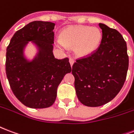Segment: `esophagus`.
Returning a JSON list of instances; mask_svg holds the SVG:
<instances>
[{
  "mask_svg": "<svg viewBox=\"0 0 134 134\" xmlns=\"http://www.w3.org/2000/svg\"><path fill=\"white\" fill-rule=\"evenodd\" d=\"M69 63H70L71 67H72V65H73V64L74 63V59H72V58H69Z\"/></svg>",
  "mask_w": 134,
  "mask_h": 134,
  "instance_id": "1",
  "label": "esophagus"
}]
</instances>
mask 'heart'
<instances>
[{
    "mask_svg": "<svg viewBox=\"0 0 134 134\" xmlns=\"http://www.w3.org/2000/svg\"><path fill=\"white\" fill-rule=\"evenodd\" d=\"M102 34L96 27L87 26H71L60 34V40L57 41L58 47L74 46V52L78 57H86L96 51L100 46Z\"/></svg>",
    "mask_w": 134,
    "mask_h": 134,
    "instance_id": "obj_1",
    "label": "heart"
}]
</instances>
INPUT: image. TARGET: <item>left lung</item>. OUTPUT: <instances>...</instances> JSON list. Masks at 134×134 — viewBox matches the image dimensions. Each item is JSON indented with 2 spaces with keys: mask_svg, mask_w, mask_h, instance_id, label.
Here are the masks:
<instances>
[{
  "mask_svg": "<svg viewBox=\"0 0 134 134\" xmlns=\"http://www.w3.org/2000/svg\"><path fill=\"white\" fill-rule=\"evenodd\" d=\"M98 48L72 66L74 87L79 100L88 107L108 103L120 91L129 68L126 43L118 31L102 23Z\"/></svg>",
  "mask_w": 134,
  "mask_h": 134,
  "instance_id": "obj_1",
  "label": "left lung"
}]
</instances>
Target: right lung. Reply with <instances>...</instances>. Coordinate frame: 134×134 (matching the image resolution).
I'll return each mask as SVG.
<instances>
[{
    "instance_id": "1",
    "label": "right lung",
    "mask_w": 134,
    "mask_h": 134,
    "mask_svg": "<svg viewBox=\"0 0 134 134\" xmlns=\"http://www.w3.org/2000/svg\"><path fill=\"white\" fill-rule=\"evenodd\" d=\"M55 24L34 21L13 35L6 51L5 70L10 88L18 100L30 108H49L57 97L59 84L71 71L68 58L54 57ZM29 42L37 53L27 59L24 51Z\"/></svg>"
}]
</instances>
